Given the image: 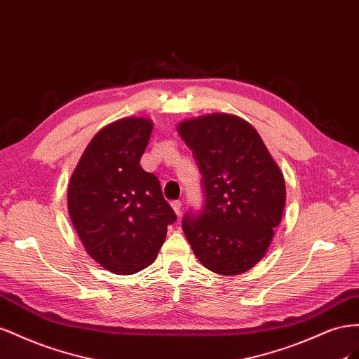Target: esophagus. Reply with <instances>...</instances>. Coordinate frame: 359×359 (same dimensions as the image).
<instances>
[{
  "label": "esophagus",
  "instance_id": "34e87169",
  "mask_svg": "<svg viewBox=\"0 0 359 359\" xmlns=\"http://www.w3.org/2000/svg\"><path fill=\"white\" fill-rule=\"evenodd\" d=\"M171 208H172L174 212H176L177 217H180V213H182V201H180V200L171 201Z\"/></svg>",
  "mask_w": 359,
  "mask_h": 359
}]
</instances>
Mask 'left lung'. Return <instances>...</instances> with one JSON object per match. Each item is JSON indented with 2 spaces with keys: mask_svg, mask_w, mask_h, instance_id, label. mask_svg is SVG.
<instances>
[{
  "mask_svg": "<svg viewBox=\"0 0 359 359\" xmlns=\"http://www.w3.org/2000/svg\"><path fill=\"white\" fill-rule=\"evenodd\" d=\"M201 174L204 204L182 227L200 263L219 275L250 271L268 251L285 204L283 172L259 132L238 116L179 123Z\"/></svg>",
  "mask_w": 359,
  "mask_h": 359,
  "instance_id": "8db88e82",
  "label": "left lung"
}]
</instances>
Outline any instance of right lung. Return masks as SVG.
Segmentation results:
<instances>
[{
    "instance_id": "obj_1",
    "label": "right lung",
    "mask_w": 359,
    "mask_h": 359,
    "mask_svg": "<svg viewBox=\"0 0 359 359\" xmlns=\"http://www.w3.org/2000/svg\"><path fill=\"white\" fill-rule=\"evenodd\" d=\"M153 123L120 118L88 142L72 174L67 206L86 251L102 268L130 275L156 259L177 219L155 174L141 168Z\"/></svg>"
}]
</instances>
